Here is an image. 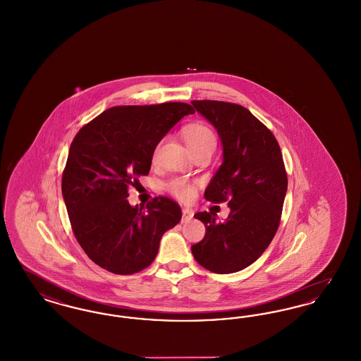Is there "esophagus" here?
Segmentation results:
<instances>
[{
	"label": "esophagus",
	"mask_w": 361,
	"mask_h": 361,
	"mask_svg": "<svg viewBox=\"0 0 361 361\" xmlns=\"http://www.w3.org/2000/svg\"><path fill=\"white\" fill-rule=\"evenodd\" d=\"M193 218V211L189 208H183V222H188Z\"/></svg>",
	"instance_id": "1"
}]
</instances>
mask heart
<instances>
[{"instance_id": "heart-1", "label": "heart", "mask_w": 361, "mask_h": 361, "mask_svg": "<svg viewBox=\"0 0 361 361\" xmlns=\"http://www.w3.org/2000/svg\"><path fill=\"white\" fill-rule=\"evenodd\" d=\"M183 137L189 147V150L196 154L200 152H214L216 146V137L212 133V130L202 123H190L187 124L183 128ZM157 154V152H155ZM154 154V157H155ZM168 190L176 196L177 199L187 202L190 200L195 196L196 185L189 183L187 180H173L172 183L168 185Z\"/></svg>"}]
</instances>
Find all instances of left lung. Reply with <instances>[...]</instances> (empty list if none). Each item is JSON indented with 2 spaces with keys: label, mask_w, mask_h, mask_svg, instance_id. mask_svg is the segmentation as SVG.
Masks as SVG:
<instances>
[{
  "label": "left lung",
  "mask_w": 361,
  "mask_h": 361,
  "mask_svg": "<svg viewBox=\"0 0 361 361\" xmlns=\"http://www.w3.org/2000/svg\"><path fill=\"white\" fill-rule=\"evenodd\" d=\"M192 105L216 128L224 145V164L204 197L227 202L230 214L224 222L207 211L195 214L206 234L190 250L208 271L234 274L265 252L279 228L288 185L283 155L272 131L245 106L215 100Z\"/></svg>",
  "instance_id": "1"
}]
</instances>
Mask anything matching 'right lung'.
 <instances>
[{"mask_svg":"<svg viewBox=\"0 0 361 361\" xmlns=\"http://www.w3.org/2000/svg\"><path fill=\"white\" fill-rule=\"evenodd\" d=\"M195 109L185 103L112 106L73 139L62 195L73 233L87 257L116 275L147 268L164 233L181 221V208L158 196L146 209L131 207L128 188L147 176L155 147Z\"/></svg>","mask_w":361,"mask_h":361,"instance_id":"obj_1","label":"right lung"}]
</instances>
